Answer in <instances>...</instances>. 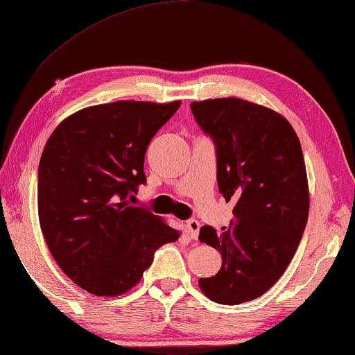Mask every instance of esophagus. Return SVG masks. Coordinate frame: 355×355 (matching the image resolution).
I'll use <instances>...</instances> for the list:
<instances>
[{
  "label": "esophagus",
  "mask_w": 355,
  "mask_h": 355,
  "mask_svg": "<svg viewBox=\"0 0 355 355\" xmlns=\"http://www.w3.org/2000/svg\"><path fill=\"white\" fill-rule=\"evenodd\" d=\"M199 230H200V222L196 220V219H189L186 222V232H188V235L191 239H197L199 238Z\"/></svg>",
  "instance_id": "1"
}]
</instances>
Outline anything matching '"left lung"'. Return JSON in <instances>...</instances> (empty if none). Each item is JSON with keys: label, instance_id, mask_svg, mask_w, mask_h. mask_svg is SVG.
<instances>
[{"label": "left lung", "instance_id": "1", "mask_svg": "<svg viewBox=\"0 0 355 355\" xmlns=\"http://www.w3.org/2000/svg\"><path fill=\"white\" fill-rule=\"evenodd\" d=\"M191 110L216 144L219 191L235 202L222 233L200 228L199 239L219 250L222 266L199 286L218 304H243L282 277L307 225L302 147L291 123L266 106L228 97L192 101Z\"/></svg>", "mask_w": 355, "mask_h": 355}]
</instances>
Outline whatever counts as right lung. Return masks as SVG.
Returning a JSON list of instances; mask_svg holds the SVG:
<instances>
[{"instance_id":"add662e5","label":"right lung","mask_w":355,"mask_h":355,"mask_svg":"<svg viewBox=\"0 0 355 355\" xmlns=\"http://www.w3.org/2000/svg\"><path fill=\"white\" fill-rule=\"evenodd\" d=\"M180 105L89 106L48 137L39 163L40 228L58 266L84 291L125 294L139 284L153 252L180 238L159 216L128 200L146 183L150 141Z\"/></svg>"}]
</instances>
